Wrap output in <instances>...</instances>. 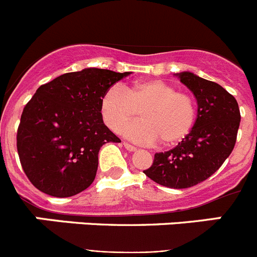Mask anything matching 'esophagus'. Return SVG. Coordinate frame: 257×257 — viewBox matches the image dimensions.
Masks as SVG:
<instances>
[{
	"mask_svg": "<svg viewBox=\"0 0 257 257\" xmlns=\"http://www.w3.org/2000/svg\"><path fill=\"white\" fill-rule=\"evenodd\" d=\"M123 147L127 149V151H130V152L136 151V147H135V145L130 144V143H127V142H123Z\"/></svg>",
	"mask_w": 257,
	"mask_h": 257,
	"instance_id": "esophagus-1",
	"label": "esophagus"
}]
</instances>
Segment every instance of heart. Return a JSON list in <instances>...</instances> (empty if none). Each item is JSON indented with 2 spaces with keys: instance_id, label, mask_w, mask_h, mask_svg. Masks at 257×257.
I'll return each instance as SVG.
<instances>
[{
  "instance_id": "1",
  "label": "heart",
  "mask_w": 257,
  "mask_h": 257,
  "mask_svg": "<svg viewBox=\"0 0 257 257\" xmlns=\"http://www.w3.org/2000/svg\"><path fill=\"white\" fill-rule=\"evenodd\" d=\"M141 110L142 119L123 123ZM100 112L106 126L135 142L172 147L183 142L196 124V101L189 94L176 91L162 79H144L127 87L112 86L101 96Z\"/></svg>"
}]
</instances>
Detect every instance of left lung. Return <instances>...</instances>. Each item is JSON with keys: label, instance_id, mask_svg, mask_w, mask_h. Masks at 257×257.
I'll list each match as a JSON object with an SVG mask.
<instances>
[{"label": "left lung", "instance_id": "obj_1", "mask_svg": "<svg viewBox=\"0 0 257 257\" xmlns=\"http://www.w3.org/2000/svg\"><path fill=\"white\" fill-rule=\"evenodd\" d=\"M178 76L197 99L196 124L175 148L154 154L144 174L163 187L184 189L210 178L230 156L240 113L235 97L217 83L190 72Z\"/></svg>", "mask_w": 257, "mask_h": 257}]
</instances>
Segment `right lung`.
I'll use <instances>...</instances> for the list:
<instances>
[{
    "label": "right lung",
    "instance_id": "add662e5",
    "mask_svg": "<svg viewBox=\"0 0 257 257\" xmlns=\"http://www.w3.org/2000/svg\"><path fill=\"white\" fill-rule=\"evenodd\" d=\"M128 72L86 68L41 85L24 106L17 148L27 178L49 196L72 197L87 189L105 143H121L104 124V92Z\"/></svg>",
    "mask_w": 257,
    "mask_h": 257
}]
</instances>
